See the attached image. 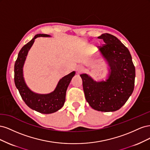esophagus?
<instances>
[{"label":"esophagus","instance_id":"obj_1","mask_svg":"<svg viewBox=\"0 0 150 150\" xmlns=\"http://www.w3.org/2000/svg\"><path fill=\"white\" fill-rule=\"evenodd\" d=\"M83 70H84V67L82 66H78L76 67V71L78 72V73H80V72H83Z\"/></svg>","mask_w":150,"mask_h":150}]
</instances>
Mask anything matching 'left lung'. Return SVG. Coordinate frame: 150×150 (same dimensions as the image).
I'll return each instance as SVG.
<instances>
[{
    "label": "left lung",
    "mask_w": 150,
    "mask_h": 150,
    "mask_svg": "<svg viewBox=\"0 0 150 150\" xmlns=\"http://www.w3.org/2000/svg\"><path fill=\"white\" fill-rule=\"evenodd\" d=\"M98 38L105 43L99 51L110 67L108 78L95 81L86 74L80 76L89 106L99 111L112 112L120 110L133 93L135 67L129 50L116 37L105 33Z\"/></svg>",
    "instance_id": "1"
}]
</instances>
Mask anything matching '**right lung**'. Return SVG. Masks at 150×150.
Segmentation results:
<instances>
[{"label": "right lung", "instance_id": "obj_1", "mask_svg": "<svg viewBox=\"0 0 150 150\" xmlns=\"http://www.w3.org/2000/svg\"><path fill=\"white\" fill-rule=\"evenodd\" d=\"M39 37H51V35L44 34L35 35L30 41L22 47L14 65V81L22 99L30 108L42 114H51L60 110L64 104L66 90L76 72L72 71L62 78L51 93L38 94L31 91L25 82L23 68L29 50L35 39Z\"/></svg>", "mask_w": 150, "mask_h": 150}]
</instances>
